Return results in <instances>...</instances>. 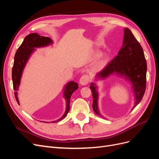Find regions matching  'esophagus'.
Listing matches in <instances>:
<instances>
[{
	"mask_svg": "<svg viewBox=\"0 0 159 159\" xmlns=\"http://www.w3.org/2000/svg\"><path fill=\"white\" fill-rule=\"evenodd\" d=\"M89 76L88 75H84L81 77L80 80V84L81 85H86L89 82Z\"/></svg>",
	"mask_w": 159,
	"mask_h": 159,
	"instance_id": "esophagus-1",
	"label": "esophagus"
}]
</instances>
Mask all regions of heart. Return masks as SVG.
I'll return each mask as SVG.
<instances>
[{
    "label": "heart",
    "mask_w": 159,
    "mask_h": 159,
    "mask_svg": "<svg viewBox=\"0 0 159 159\" xmlns=\"http://www.w3.org/2000/svg\"><path fill=\"white\" fill-rule=\"evenodd\" d=\"M106 61H107L106 56H102L99 57L98 62V65L99 68H102V67H103L105 65Z\"/></svg>",
    "instance_id": "heart-1"
}]
</instances>
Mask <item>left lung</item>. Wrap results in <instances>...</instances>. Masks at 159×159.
Masks as SVG:
<instances>
[{
    "instance_id": "1",
    "label": "left lung",
    "mask_w": 159,
    "mask_h": 159,
    "mask_svg": "<svg viewBox=\"0 0 159 159\" xmlns=\"http://www.w3.org/2000/svg\"><path fill=\"white\" fill-rule=\"evenodd\" d=\"M147 61L141 46L129 28H124L123 45L118 55L109 63L105 68L95 75V80H105L111 75H116L124 78L131 84L134 97L132 110L141 102L146 89ZM89 88L93 95V109L99 116L101 115L98 99V85L91 83Z\"/></svg>"
}]
</instances>
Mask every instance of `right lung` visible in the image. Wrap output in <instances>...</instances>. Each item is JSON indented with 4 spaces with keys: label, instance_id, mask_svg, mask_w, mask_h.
Wrapping results in <instances>:
<instances>
[{
    "label": "right lung",
    "instance_id": "add662e5",
    "mask_svg": "<svg viewBox=\"0 0 159 159\" xmlns=\"http://www.w3.org/2000/svg\"><path fill=\"white\" fill-rule=\"evenodd\" d=\"M53 44V40L49 37L42 36L37 33H32L26 36L23 40L22 44L18 48L15 56H14V65L12 71V79L13 82L14 90L15 91L14 95L16 99V102L20 105L18 98V92L19 85L20 84V80L22 75L24 69L27 64L28 60L30 59V56L35 52L36 48L48 46ZM78 89V84L74 81H69L67 83L64 87L63 96L66 102V107L64 114L62 115L60 119L56 121H52L55 123L60 121L63 119L68 114L70 110V98L72 93L76 89ZM46 123V122H44Z\"/></svg>",
    "mask_w": 159,
    "mask_h": 159
}]
</instances>
